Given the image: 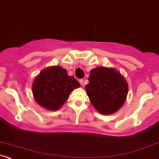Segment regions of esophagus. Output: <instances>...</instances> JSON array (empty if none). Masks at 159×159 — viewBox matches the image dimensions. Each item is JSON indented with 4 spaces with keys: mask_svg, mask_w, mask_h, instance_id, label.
I'll list each match as a JSON object with an SVG mask.
<instances>
[{
    "mask_svg": "<svg viewBox=\"0 0 159 159\" xmlns=\"http://www.w3.org/2000/svg\"><path fill=\"white\" fill-rule=\"evenodd\" d=\"M79 82H80V84H81V86L84 87V80H83V79H80L79 80Z\"/></svg>",
    "mask_w": 159,
    "mask_h": 159,
    "instance_id": "1",
    "label": "esophagus"
}]
</instances>
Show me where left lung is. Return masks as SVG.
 Wrapping results in <instances>:
<instances>
[{"instance_id":"obj_1","label":"left lung","mask_w":159,"mask_h":159,"mask_svg":"<svg viewBox=\"0 0 159 159\" xmlns=\"http://www.w3.org/2000/svg\"><path fill=\"white\" fill-rule=\"evenodd\" d=\"M85 86L90 101L101 114L110 115L122 107L128 94L126 80L118 70L97 67L90 71Z\"/></svg>"}]
</instances>
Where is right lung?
Segmentation results:
<instances>
[{"label":"right lung","instance_id":"1","mask_svg":"<svg viewBox=\"0 0 159 159\" xmlns=\"http://www.w3.org/2000/svg\"><path fill=\"white\" fill-rule=\"evenodd\" d=\"M79 87L78 81L68 75L66 69L55 66L44 68L34 78L32 92L40 107L56 111L68 101L71 92Z\"/></svg>","mask_w":159,"mask_h":159}]
</instances>
